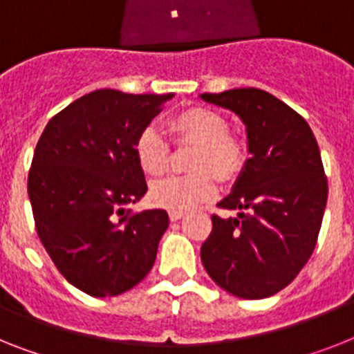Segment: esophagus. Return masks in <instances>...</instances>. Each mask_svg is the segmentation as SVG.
Segmentation results:
<instances>
[{
    "label": "esophagus",
    "instance_id": "esophagus-1",
    "mask_svg": "<svg viewBox=\"0 0 354 354\" xmlns=\"http://www.w3.org/2000/svg\"><path fill=\"white\" fill-rule=\"evenodd\" d=\"M185 216V210H169V218L171 221H178V219H182Z\"/></svg>",
    "mask_w": 354,
    "mask_h": 354
}]
</instances>
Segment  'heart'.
Instances as JSON below:
<instances>
[{"label":"heart","mask_w":354,"mask_h":354,"mask_svg":"<svg viewBox=\"0 0 354 354\" xmlns=\"http://www.w3.org/2000/svg\"><path fill=\"white\" fill-rule=\"evenodd\" d=\"M169 131L176 142L196 144L191 160L192 174L169 176L153 183L149 198L153 205L169 210H187L212 200L219 180H230L245 163V147L227 131V122L212 109L187 108L169 118ZM135 156L142 171L160 176L169 167V144L153 126L144 127L135 140Z\"/></svg>","instance_id":"heart-1"}]
</instances>
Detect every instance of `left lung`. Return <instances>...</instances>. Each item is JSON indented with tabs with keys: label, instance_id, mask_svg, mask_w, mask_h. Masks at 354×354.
<instances>
[{
	"label": "left lung",
	"instance_id": "8db88e82",
	"mask_svg": "<svg viewBox=\"0 0 354 354\" xmlns=\"http://www.w3.org/2000/svg\"><path fill=\"white\" fill-rule=\"evenodd\" d=\"M201 99L241 118L248 136L245 169L201 245L212 281L241 299H266L299 275L313 254L328 201V178L308 122L257 88L203 93Z\"/></svg>",
	"mask_w": 354,
	"mask_h": 354
}]
</instances>
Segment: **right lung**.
Instances as JSON below:
<instances>
[{"label":"right lung","instance_id":"add662e5","mask_svg":"<svg viewBox=\"0 0 354 354\" xmlns=\"http://www.w3.org/2000/svg\"><path fill=\"white\" fill-rule=\"evenodd\" d=\"M172 97L91 91L50 118L35 145V230L62 277L88 295H120L153 268L167 212L126 207L147 192L136 136Z\"/></svg>","mask_w":354,"mask_h":354}]
</instances>
